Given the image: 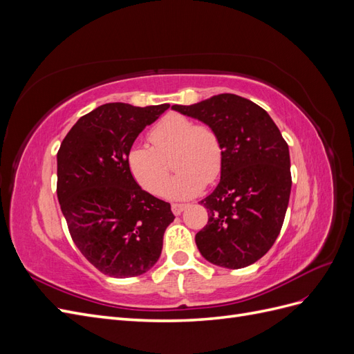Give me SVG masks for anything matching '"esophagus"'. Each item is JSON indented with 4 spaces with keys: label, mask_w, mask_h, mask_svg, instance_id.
<instances>
[{
    "label": "esophagus",
    "mask_w": 354,
    "mask_h": 354,
    "mask_svg": "<svg viewBox=\"0 0 354 354\" xmlns=\"http://www.w3.org/2000/svg\"><path fill=\"white\" fill-rule=\"evenodd\" d=\"M185 208H186L185 203H173V205H171V209H173V212L176 214V216H180V214L183 212Z\"/></svg>",
    "instance_id": "34e87169"
}]
</instances>
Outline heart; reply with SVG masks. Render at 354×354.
Masks as SVG:
<instances>
[{
  "label": "heart",
  "instance_id": "b5f03b06",
  "mask_svg": "<svg viewBox=\"0 0 354 354\" xmlns=\"http://www.w3.org/2000/svg\"><path fill=\"white\" fill-rule=\"evenodd\" d=\"M152 146L134 143L127 152V167L138 186L152 195L162 194L169 176L167 159L173 158L178 171L169 181L165 195L173 199L195 196L218 178L223 168L224 147L221 137L208 124H195L181 113H168L149 131Z\"/></svg>",
  "mask_w": 354,
  "mask_h": 354
}]
</instances>
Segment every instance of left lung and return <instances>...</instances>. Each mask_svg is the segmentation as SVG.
Segmentation results:
<instances>
[{"instance_id":"obj_1","label":"left lung","mask_w":354,"mask_h":354,"mask_svg":"<svg viewBox=\"0 0 354 354\" xmlns=\"http://www.w3.org/2000/svg\"><path fill=\"white\" fill-rule=\"evenodd\" d=\"M171 108L216 128L224 147L220 183L201 201L208 223L195 236L199 252L226 269L255 263L279 236L291 194L289 149L279 128L236 94Z\"/></svg>"}]
</instances>
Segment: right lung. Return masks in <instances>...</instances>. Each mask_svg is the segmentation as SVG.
Masks as SVG:
<instances>
[{"mask_svg":"<svg viewBox=\"0 0 354 354\" xmlns=\"http://www.w3.org/2000/svg\"><path fill=\"white\" fill-rule=\"evenodd\" d=\"M168 108L102 104L80 118L57 152V199L72 241L108 276L152 269L174 220L169 203L143 190L127 167L137 136Z\"/></svg>","mask_w":354,"mask_h":354,"instance_id":"add662e5","label":"right lung"}]
</instances>
